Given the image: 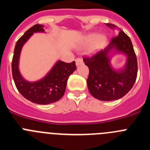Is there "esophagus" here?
<instances>
[{"instance_id": "34e87169", "label": "esophagus", "mask_w": 150, "mask_h": 150, "mask_svg": "<svg viewBox=\"0 0 150 150\" xmlns=\"http://www.w3.org/2000/svg\"><path fill=\"white\" fill-rule=\"evenodd\" d=\"M75 61H76V66L80 65V64H82L83 63V61L81 58H77V59H76V60Z\"/></svg>"}]
</instances>
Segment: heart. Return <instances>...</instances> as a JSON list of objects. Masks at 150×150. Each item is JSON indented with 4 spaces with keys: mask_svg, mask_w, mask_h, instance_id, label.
<instances>
[{
    "mask_svg": "<svg viewBox=\"0 0 150 150\" xmlns=\"http://www.w3.org/2000/svg\"><path fill=\"white\" fill-rule=\"evenodd\" d=\"M107 42V38L106 36L103 34L98 35L96 33H91V34H88L84 38V44L88 46L91 45V50L95 51L100 49L101 47L105 45Z\"/></svg>",
    "mask_w": 150,
    "mask_h": 150,
    "instance_id": "obj_1",
    "label": "heart"
}]
</instances>
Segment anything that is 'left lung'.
<instances>
[{
	"label": "left lung",
	"mask_w": 150,
	"mask_h": 150,
	"mask_svg": "<svg viewBox=\"0 0 150 150\" xmlns=\"http://www.w3.org/2000/svg\"><path fill=\"white\" fill-rule=\"evenodd\" d=\"M106 25L111 29L117 28L113 24ZM112 52L127 55V63L123 69L116 70L112 67ZM83 61L89 69L87 79L88 91L98 100L109 101L121 98L132 89L137 79V61L133 45L129 37L121 29L104 50L93 56L84 58Z\"/></svg>",
	"instance_id": "left-lung-1"
}]
</instances>
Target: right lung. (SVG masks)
I'll use <instances>...</instances> for the list:
<instances>
[{"label":"right lung","instance_id":"obj_1","mask_svg":"<svg viewBox=\"0 0 150 150\" xmlns=\"http://www.w3.org/2000/svg\"><path fill=\"white\" fill-rule=\"evenodd\" d=\"M43 25H35L29 28L18 41L12 61V74L17 89L27 100L38 104H49L63 97L69 76L76 69L75 62L65 63L58 61L46 76L38 81L28 82L18 70V62L22 46L34 33L44 32Z\"/></svg>","mask_w":150,"mask_h":150}]
</instances>
